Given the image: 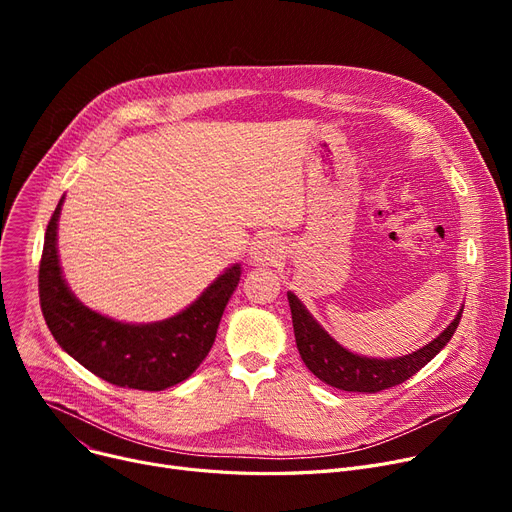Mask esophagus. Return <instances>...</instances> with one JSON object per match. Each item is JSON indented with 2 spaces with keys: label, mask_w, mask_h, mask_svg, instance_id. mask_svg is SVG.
<instances>
[{
  "label": "esophagus",
  "mask_w": 512,
  "mask_h": 512,
  "mask_svg": "<svg viewBox=\"0 0 512 512\" xmlns=\"http://www.w3.org/2000/svg\"><path fill=\"white\" fill-rule=\"evenodd\" d=\"M282 245L280 240L274 236H263L259 240L253 242V249H251V261L255 265H278L282 261Z\"/></svg>",
  "instance_id": "esophagus-1"
}]
</instances>
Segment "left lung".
Listing matches in <instances>:
<instances>
[{
  "label": "left lung",
  "mask_w": 512,
  "mask_h": 512,
  "mask_svg": "<svg viewBox=\"0 0 512 512\" xmlns=\"http://www.w3.org/2000/svg\"><path fill=\"white\" fill-rule=\"evenodd\" d=\"M288 303L297 348L303 363L309 367L315 378L344 392L369 394L407 382L411 375L425 367L450 342L463 315L461 307L440 336H436L432 342L411 355H402L396 359H371L346 351L342 344H338L317 324V319L307 311V307L294 292H288Z\"/></svg>",
  "instance_id": "left-lung-1"
}]
</instances>
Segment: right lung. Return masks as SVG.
I'll return each instance as SVG.
<instances>
[{"label":"right lung","instance_id":"add662e5","mask_svg":"<svg viewBox=\"0 0 512 512\" xmlns=\"http://www.w3.org/2000/svg\"><path fill=\"white\" fill-rule=\"evenodd\" d=\"M64 197L47 224L39 265V299L45 324L64 351L97 378L122 388L159 392L191 378L211 351L220 319L240 280L234 263L184 311L126 324L80 303L68 288L58 255V220Z\"/></svg>","mask_w":512,"mask_h":512}]
</instances>
